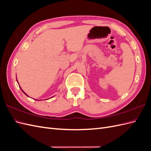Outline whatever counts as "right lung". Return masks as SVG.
<instances>
[{"mask_svg": "<svg viewBox=\"0 0 151 151\" xmlns=\"http://www.w3.org/2000/svg\"><path fill=\"white\" fill-rule=\"evenodd\" d=\"M21 90H22V89H21ZM22 92H23V93H24V94H26V96H28V95H27V94H26V93H25L24 92V91H22Z\"/></svg>", "mask_w": 151, "mask_h": 151, "instance_id": "right-lung-1", "label": "right lung"}]
</instances>
